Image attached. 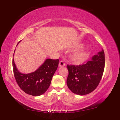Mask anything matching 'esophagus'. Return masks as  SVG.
Wrapping results in <instances>:
<instances>
[{"instance_id":"34e87169","label":"esophagus","mask_w":120,"mask_h":120,"mask_svg":"<svg viewBox=\"0 0 120 120\" xmlns=\"http://www.w3.org/2000/svg\"><path fill=\"white\" fill-rule=\"evenodd\" d=\"M59 66L60 67H63V66H65V63L64 61L62 60H61L59 62Z\"/></svg>"}]
</instances>
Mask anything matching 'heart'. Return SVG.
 I'll return each instance as SVG.
<instances>
[{"label": "heart", "mask_w": 120, "mask_h": 120, "mask_svg": "<svg viewBox=\"0 0 120 120\" xmlns=\"http://www.w3.org/2000/svg\"><path fill=\"white\" fill-rule=\"evenodd\" d=\"M87 56V53L84 50H79L73 53L71 58L73 62L77 64H80L84 61Z\"/></svg>", "instance_id": "heart-1"}]
</instances>
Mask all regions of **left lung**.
Masks as SVG:
<instances>
[{
    "label": "left lung",
    "instance_id": "left-lung-1",
    "mask_svg": "<svg viewBox=\"0 0 120 120\" xmlns=\"http://www.w3.org/2000/svg\"><path fill=\"white\" fill-rule=\"evenodd\" d=\"M105 67L104 50L92 57L86 64H67L68 76L67 84L71 92L77 95H85L92 92L98 86Z\"/></svg>",
    "mask_w": 120,
    "mask_h": 120
}]
</instances>
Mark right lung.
I'll use <instances>...</instances> for the list:
<instances>
[{
  "mask_svg": "<svg viewBox=\"0 0 120 120\" xmlns=\"http://www.w3.org/2000/svg\"><path fill=\"white\" fill-rule=\"evenodd\" d=\"M58 64L59 59H47L35 71L23 74L17 69L13 59V71L16 82L22 90L32 96H40L47 90Z\"/></svg>",
  "mask_w": 120,
  "mask_h": 120,
  "instance_id": "1",
  "label": "right lung"
}]
</instances>
